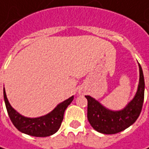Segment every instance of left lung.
<instances>
[{
	"mask_svg": "<svg viewBox=\"0 0 149 149\" xmlns=\"http://www.w3.org/2000/svg\"><path fill=\"white\" fill-rule=\"evenodd\" d=\"M139 68V82L134 99L121 110L113 111L102 105L98 100L85 95L88 100L87 117L90 125L99 133L114 134L123 131L137 120L140 114L144 100V78L142 67Z\"/></svg>",
	"mask_w": 149,
	"mask_h": 149,
	"instance_id": "left-lung-1",
	"label": "left lung"
}]
</instances>
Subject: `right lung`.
<instances>
[{"mask_svg":"<svg viewBox=\"0 0 149 149\" xmlns=\"http://www.w3.org/2000/svg\"><path fill=\"white\" fill-rule=\"evenodd\" d=\"M3 94L9 117L15 127L21 133L34 137H48L55 134L63 121L65 109L74 100V96H71L59 104L46 115L38 118H27L21 115L11 107L7 100L5 88Z\"/></svg>","mask_w":149,"mask_h":149,"instance_id":"add662e5","label":"right lung"}]
</instances>
